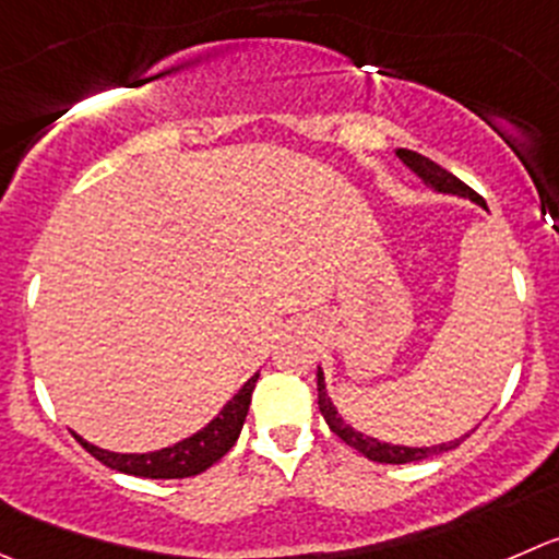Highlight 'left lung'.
Listing matches in <instances>:
<instances>
[{
  "label": "left lung",
  "mask_w": 559,
  "mask_h": 559,
  "mask_svg": "<svg viewBox=\"0 0 559 559\" xmlns=\"http://www.w3.org/2000/svg\"><path fill=\"white\" fill-rule=\"evenodd\" d=\"M395 155H399L401 164L406 166L409 171H415L417 177H420V182H424L429 191L435 193H442V197H456V199H469L473 204H478V207L486 210V202L478 197V193L473 191L469 186H464L459 177H453L451 171H445L442 166H437L435 160L424 158V155L412 153V150H395ZM317 388H319V412H322V417L328 420L330 431L333 435H338L341 440L346 442V445L355 448L357 453H362L366 459H371V462H379V464H409V462H424V459H431V456H440V453H448L453 451L456 445H462L464 437H459V440H451V442H440V445H431V448H412V445H395V442H384V440H377V437L371 435H362V431H357L355 426L346 424L344 415H341L338 409H335L333 399L328 395V382H324V371L322 366L317 368Z\"/></svg>",
  "instance_id": "1"
}]
</instances>
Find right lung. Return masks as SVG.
<instances>
[{"label": "right lung", "mask_w": 559, "mask_h": 559, "mask_svg": "<svg viewBox=\"0 0 559 559\" xmlns=\"http://www.w3.org/2000/svg\"><path fill=\"white\" fill-rule=\"evenodd\" d=\"M259 371L231 395L224 404V409L210 420L204 429L193 431L186 440L175 442L169 448H160V451L150 453H114L106 448H97L92 442H86L84 437L75 435V440L97 459L106 467L117 469V473L135 475V478H191V475L204 473V469L213 467L218 459H224V453H229V448L235 445L237 437H240L242 424H246L248 406H251V393L257 388Z\"/></svg>", "instance_id": "1"}]
</instances>
